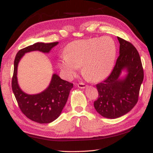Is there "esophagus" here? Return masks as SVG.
<instances>
[{
	"instance_id": "obj_1",
	"label": "esophagus",
	"mask_w": 153,
	"mask_h": 153,
	"mask_svg": "<svg viewBox=\"0 0 153 153\" xmlns=\"http://www.w3.org/2000/svg\"><path fill=\"white\" fill-rule=\"evenodd\" d=\"M86 86L87 85H85V84L83 83V82H80L79 83H77V87H78L79 88H81V89H84Z\"/></svg>"
}]
</instances>
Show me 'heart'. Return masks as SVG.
I'll return each mask as SVG.
<instances>
[{
    "instance_id": "heart-1",
    "label": "heart",
    "mask_w": 153,
    "mask_h": 153,
    "mask_svg": "<svg viewBox=\"0 0 153 153\" xmlns=\"http://www.w3.org/2000/svg\"><path fill=\"white\" fill-rule=\"evenodd\" d=\"M59 66L64 76L71 79L82 67L83 76L99 82L108 76L114 64L116 47L111 37H94L74 41L68 44Z\"/></svg>"
}]
</instances>
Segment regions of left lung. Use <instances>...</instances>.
Returning a JSON list of instances; mask_svg holds the SVG:
<instances>
[{
    "instance_id": "1",
    "label": "left lung",
    "mask_w": 153,
    "mask_h": 153,
    "mask_svg": "<svg viewBox=\"0 0 153 153\" xmlns=\"http://www.w3.org/2000/svg\"><path fill=\"white\" fill-rule=\"evenodd\" d=\"M118 37L120 55L111 74L102 82L97 84L99 98L94 102L97 112L103 117L114 119L129 112L137 104L144 73L140 56L131 43ZM123 69L128 75L119 76Z\"/></svg>"
}]
</instances>
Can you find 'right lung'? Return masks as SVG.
I'll use <instances>...</instances> for the list:
<instances>
[{
  "label": "right lung",
  "instance_id": "obj_1",
  "mask_svg": "<svg viewBox=\"0 0 153 153\" xmlns=\"http://www.w3.org/2000/svg\"><path fill=\"white\" fill-rule=\"evenodd\" d=\"M58 42L37 43L19 50L14 60L12 89L19 108L27 118L39 123H51L60 115L67 102L73 83L62 79L53 74L51 82L46 90L37 95H27L19 88L17 81V68L19 61L25 53L33 51L48 53Z\"/></svg>",
  "mask_w": 153,
  "mask_h": 153
}]
</instances>
